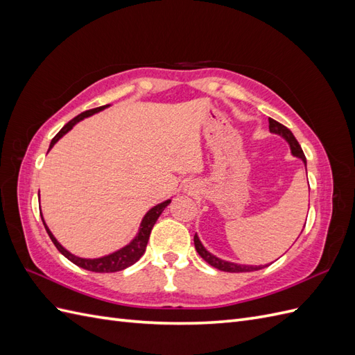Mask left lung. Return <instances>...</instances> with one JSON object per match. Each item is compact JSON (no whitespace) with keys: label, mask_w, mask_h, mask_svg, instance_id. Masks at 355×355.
<instances>
[{"label":"left lung","mask_w":355,"mask_h":355,"mask_svg":"<svg viewBox=\"0 0 355 355\" xmlns=\"http://www.w3.org/2000/svg\"><path fill=\"white\" fill-rule=\"evenodd\" d=\"M270 132L272 133H277L283 136L286 141L288 142L290 145V149H292V154L297 158H300L305 163V167H306V158H305V154L302 151V148H300L299 142L296 141V137L293 136V133L288 130V128L286 125H283L282 123H278L275 120H272V118H270ZM194 244H196V250L198 252V254L202 257L204 261H206L209 265L218 268L219 271H225V272H250V271H257V270H262V265L259 266H252V265H239V263H232V262H227V261H222L219 259V257L213 256L211 253H209L206 249H204V245L201 244V241L198 240L197 234L194 235Z\"/></svg>","instance_id":"obj_1"}]
</instances>
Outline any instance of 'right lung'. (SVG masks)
<instances>
[{
    "label": "right lung",
    "instance_id": "obj_1",
    "mask_svg": "<svg viewBox=\"0 0 355 355\" xmlns=\"http://www.w3.org/2000/svg\"><path fill=\"white\" fill-rule=\"evenodd\" d=\"M106 106H108V105L99 106V108H93V110L85 111V112H81L80 115L72 118V120L68 121L65 125H63V127L60 128V132H59L55 137L51 139L50 148H53V145H55L63 135L68 133L75 124H77L78 121H81L83 118L89 116V115H93V114H96V112H99V111L105 110ZM50 148H49V151H50ZM170 201H171V200H167V201H164V202L157 204L155 207H153L151 210H149V211L145 214V218H144V220H142V223H141V230H139L137 237H136L130 244H127L125 247H123L121 250H118V252H115V253H111V254H108V256L99 257V259H83V257L71 254L67 249H63V247L58 243V240H56L55 237H53V234H51L50 230L47 228L46 222L42 220V223H44V227H46V231H47V234H49V237L51 239L53 244L56 245V249H58L63 256H65L67 259H69L72 263H75V265L80 266V268H84V270H87V271H93V272H116V271L125 270V268L132 266L133 263H136L139 259H141L142 254H144L145 250H146V244H148V240H149V234H151V230H153V227L155 225L157 219L159 218V214L163 213V210L168 206ZM41 219H42V216H41Z\"/></svg>",
    "mask_w": 355,
    "mask_h": 355
}]
</instances>
